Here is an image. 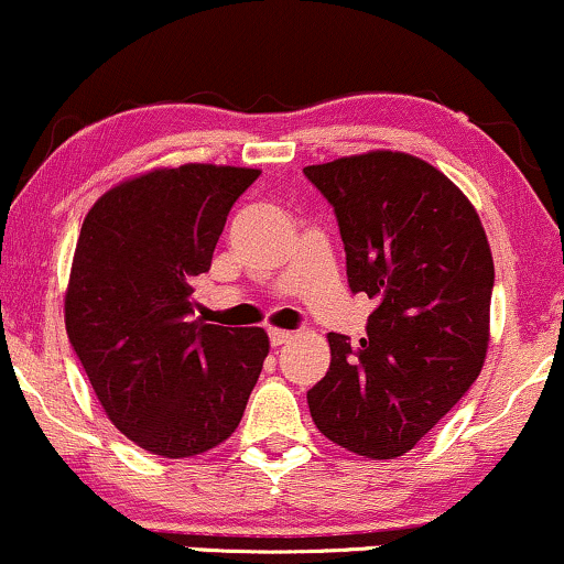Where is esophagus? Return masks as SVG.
Wrapping results in <instances>:
<instances>
[{
	"instance_id": "34e87169",
	"label": "esophagus",
	"mask_w": 564,
	"mask_h": 564,
	"mask_svg": "<svg viewBox=\"0 0 564 564\" xmlns=\"http://www.w3.org/2000/svg\"><path fill=\"white\" fill-rule=\"evenodd\" d=\"M293 339V332H284V329H269V343L271 347H282Z\"/></svg>"
}]
</instances>
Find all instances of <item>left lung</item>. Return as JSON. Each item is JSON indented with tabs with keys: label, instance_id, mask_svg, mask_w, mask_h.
I'll return each mask as SVG.
<instances>
[{
	"label": "left lung",
	"instance_id": "1",
	"mask_svg": "<svg viewBox=\"0 0 564 564\" xmlns=\"http://www.w3.org/2000/svg\"><path fill=\"white\" fill-rule=\"evenodd\" d=\"M335 208L347 284L377 303L366 337L329 332L308 389L318 431L356 455H405L481 373L495 261L470 200L421 159L371 151L305 166Z\"/></svg>",
	"mask_w": 564,
	"mask_h": 564
}]
</instances>
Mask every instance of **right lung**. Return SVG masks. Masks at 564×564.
Here are the masks:
<instances>
[{
	"label": "right lung",
	"mask_w": 564,
	"mask_h": 564,
	"mask_svg": "<svg viewBox=\"0 0 564 564\" xmlns=\"http://www.w3.org/2000/svg\"><path fill=\"white\" fill-rule=\"evenodd\" d=\"M246 166L183 164L112 187L80 227L67 337L109 421L151 455L193 457L238 429L269 352L267 332L193 318Z\"/></svg>",
	"instance_id": "add662e5"
}]
</instances>
